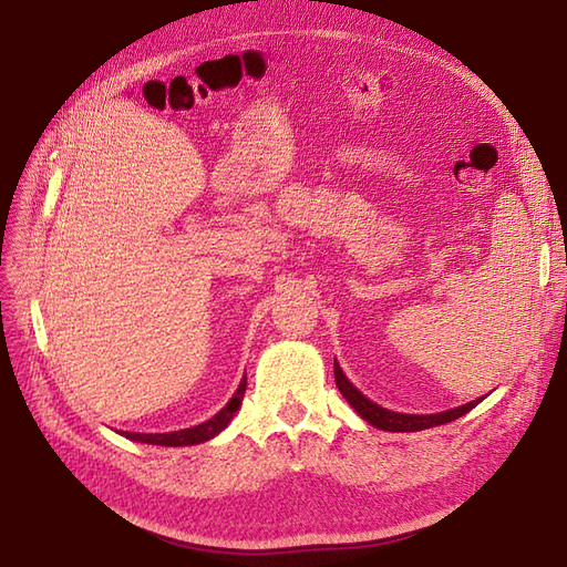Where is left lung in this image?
Wrapping results in <instances>:
<instances>
[{
  "label": "left lung",
  "instance_id": "left-lung-1",
  "mask_svg": "<svg viewBox=\"0 0 567 567\" xmlns=\"http://www.w3.org/2000/svg\"><path fill=\"white\" fill-rule=\"evenodd\" d=\"M336 383L340 393L344 395V400L355 409V413L361 415L363 421H368L370 425H374L377 430H385V432H421V430H430L436 425H445L460 415L468 413L475 404L481 400H473L464 406L457 409H449V411H441V413H425V415H415V413H398L391 409H383L379 404H374L372 400H368L355 385L344 377L342 368L336 361Z\"/></svg>",
  "mask_w": 567,
  "mask_h": 567
}]
</instances>
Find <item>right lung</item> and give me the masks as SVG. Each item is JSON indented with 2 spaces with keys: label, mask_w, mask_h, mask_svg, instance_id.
Here are the masks:
<instances>
[{
  "label": "right lung",
  "mask_w": 567,
  "mask_h": 567,
  "mask_svg": "<svg viewBox=\"0 0 567 567\" xmlns=\"http://www.w3.org/2000/svg\"><path fill=\"white\" fill-rule=\"evenodd\" d=\"M246 377L241 379V383H238L236 393L231 395V400L214 415V419H208L195 427H188V430H178V432H167V434H140V432H124L126 439L131 441H140V443H152V445H172V449H176V445H195V443H204L208 439H214L216 434H220L229 421L234 419V413L238 411V406H241L244 402V393H246Z\"/></svg>",
  "instance_id": "right-lung-1"
}]
</instances>
